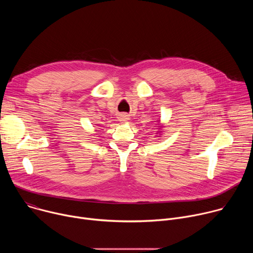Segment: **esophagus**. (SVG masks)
<instances>
[{
    "instance_id": "obj_1",
    "label": "esophagus",
    "mask_w": 253,
    "mask_h": 253,
    "mask_svg": "<svg viewBox=\"0 0 253 253\" xmlns=\"http://www.w3.org/2000/svg\"><path fill=\"white\" fill-rule=\"evenodd\" d=\"M128 119H129V118H128V116H127L126 114H122V115H121V121H122V122L128 121Z\"/></svg>"
}]
</instances>
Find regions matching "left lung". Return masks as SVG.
<instances>
[{
    "label": "left lung",
    "mask_w": 253,
    "mask_h": 253,
    "mask_svg": "<svg viewBox=\"0 0 253 253\" xmlns=\"http://www.w3.org/2000/svg\"><path fill=\"white\" fill-rule=\"evenodd\" d=\"M161 128H162V126H160V125H159V126H158V131H157V133H156L157 135H161V133H162ZM158 137H160V136H158Z\"/></svg>",
    "instance_id": "obj_1"
}]
</instances>
